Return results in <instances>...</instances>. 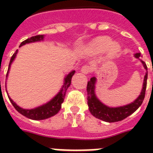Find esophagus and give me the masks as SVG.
Wrapping results in <instances>:
<instances>
[{
  "label": "esophagus",
  "instance_id": "34e87169",
  "mask_svg": "<svg viewBox=\"0 0 153 153\" xmlns=\"http://www.w3.org/2000/svg\"><path fill=\"white\" fill-rule=\"evenodd\" d=\"M91 67H90V66H88V65H85V66H83V67H82V69H81V72L84 74H88L89 72H91Z\"/></svg>",
  "mask_w": 153,
  "mask_h": 153
}]
</instances>
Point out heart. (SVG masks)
I'll return each instance as SVG.
<instances>
[{
  "instance_id": "b5f03b06",
  "label": "heart",
  "mask_w": 153,
  "mask_h": 153,
  "mask_svg": "<svg viewBox=\"0 0 153 153\" xmlns=\"http://www.w3.org/2000/svg\"><path fill=\"white\" fill-rule=\"evenodd\" d=\"M92 49L94 52L102 53L109 49L110 55H114L118 52L120 47L117 43H111V39L108 37L102 36L96 39L94 43Z\"/></svg>"
}]
</instances>
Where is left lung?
I'll use <instances>...</instances> for the list:
<instances>
[{
    "label": "left lung",
    "mask_w": 153,
    "mask_h": 153,
    "mask_svg": "<svg viewBox=\"0 0 153 153\" xmlns=\"http://www.w3.org/2000/svg\"><path fill=\"white\" fill-rule=\"evenodd\" d=\"M141 56L140 52L134 54V57L140 59L139 58ZM140 62L143 64V67L146 70L145 78H144V82L141 92L140 95L138 96L137 99L131 102L129 104L126 105H121L117 107H110L108 106L104 103H102L96 96L95 88L96 82H97V78L92 77L91 80L87 83V104L89 106V110L91 114L96 118L100 119L102 121L106 122H116L120 121L126 118L127 117L133 114L137 109L142 104L145 95V91H146V86H147V78H148V68L145 62L142 60Z\"/></svg>",
    "instance_id": "8db88e82"
}]
</instances>
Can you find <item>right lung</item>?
<instances>
[{
  "mask_svg": "<svg viewBox=\"0 0 153 153\" xmlns=\"http://www.w3.org/2000/svg\"><path fill=\"white\" fill-rule=\"evenodd\" d=\"M44 39V35H38V36H32L31 38H28L25 41H23L21 44H20V47H22L24 45L27 44H30V43H35V42H39L43 41ZM18 50L16 51V52L13 54V55L12 56L10 59V62H9V65H8V72H7V74H6V78H8V73H9V70H10L11 65L13 63V62L15 59L16 56L17 55ZM74 72L75 71H71L68 74H67L64 78V81H63V85L60 89V91L58 92V94L54 97L53 98H51V100L45 104L42 105H39L38 107H36V108H33V109H24V108H21L19 105H16V102H14L13 101V99L8 96V97L10 100L11 103L13 104V105L14 106L16 110H17L20 114H22L23 116L26 117L27 118L32 119V120H36V121H38V120H44V119L49 118L51 117L54 116L55 114H57L59 113V111L61 109V105H62V103L64 101L65 95H66V92L67 91V88L69 87L71 83V78L72 76L74 74ZM7 92V91H6Z\"/></svg>",
  "mask_w": 153,
  "mask_h": 153,
  "instance_id": "obj_1",
  "label": "right lung"
}]
</instances>
